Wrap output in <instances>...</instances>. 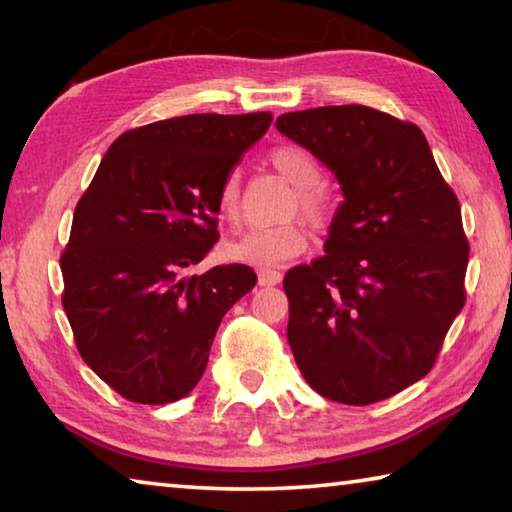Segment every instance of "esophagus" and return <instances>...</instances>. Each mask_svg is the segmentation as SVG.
<instances>
[{
  "instance_id": "esophagus-1",
  "label": "esophagus",
  "mask_w": 512,
  "mask_h": 512,
  "mask_svg": "<svg viewBox=\"0 0 512 512\" xmlns=\"http://www.w3.org/2000/svg\"><path fill=\"white\" fill-rule=\"evenodd\" d=\"M257 280L262 287H273V284H280L282 273L280 271H271V268H264V271L257 273Z\"/></svg>"
}]
</instances>
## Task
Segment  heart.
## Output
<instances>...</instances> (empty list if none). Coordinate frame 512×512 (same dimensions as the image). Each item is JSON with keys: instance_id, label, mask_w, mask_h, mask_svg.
Returning a JSON list of instances; mask_svg holds the SVG:
<instances>
[{"instance_id": "obj_1", "label": "heart", "mask_w": 512, "mask_h": 512, "mask_svg": "<svg viewBox=\"0 0 512 512\" xmlns=\"http://www.w3.org/2000/svg\"><path fill=\"white\" fill-rule=\"evenodd\" d=\"M271 164L296 189V205L300 214L311 225H323L329 216L327 198L316 189L320 180V167L300 146H280L271 153ZM239 176L235 171L223 178L219 189V212L225 219H237L239 214ZM307 250L305 230L296 223H282L273 228H253L244 235L225 244L223 255L230 262L248 264L255 268H273Z\"/></svg>"}]
</instances>
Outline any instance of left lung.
Here are the masks:
<instances>
[{"label":"left lung","mask_w":512,"mask_h":512,"mask_svg":"<svg viewBox=\"0 0 512 512\" xmlns=\"http://www.w3.org/2000/svg\"><path fill=\"white\" fill-rule=\"evenodd\" d=\"M275 126L343 192L325 255L284 275L293 357L327 400H386L427 375L465 305L461 205L409 121L352 103Z\"/></svg>","instance_id":"8db88e82"}]
</instances>
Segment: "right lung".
<instances>
[{
    "mask_svg": "<svg viewBox=\"0 0 512 512\" xmlns=\"http://www.w3.org/2000/svg\"><path fill=\"white\" fill-rule=\"evenodd\" d=\"M271 121L207 112L128 131L76 205L63 307L83 361L126 400L169 404L194 391L225 311L255 287L244 264L183 271L219 241L223 178Z\"/></svg>",
    "mask_w": 512,
    "mask_h": 512,
    "instance_id": "add662e5",
    "label": "right lung"
}]
</instances>
